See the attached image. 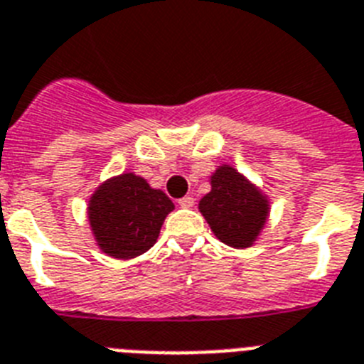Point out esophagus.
<instances>
[{
	"instance_id": "34e87169",
	"label": "esophagus",
	"mask_w": 364,
	"mask_h": 364,
	"mask_svg": "<svg viewBox=\"0 0 364 364\" xmlns=\"http://www.w3.org/2000/svg\"><path fill=\"white\" fill-rule=\"evenodd\" d=\"M193 204H195V200H193V197H182L178 200V206L180 208H193Z\"/></svg>"
}]
</instances>
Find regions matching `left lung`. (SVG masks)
<instances>
[{
  "mask_svg": "<svg viewBox=\"0 0 364 364\" xmlns=\"http://www.w3.org/2000/svg\"><path fill=\"white\" fill-rule=\"evenodd\" d=\"M210 186V193L198 200V212L213 235L232 248L252 247L269 220V197L228 164L217 166Z\"/></svg>",
  "mask_w": 364,
  "mask_h": 364,
  "instance_id": "obj_1",
  "label": "left lung"
}]
</instances>
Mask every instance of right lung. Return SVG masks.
Segmentation results:
<instances>
[{
	"mask_svg": "<svg viewBox=\"0 0 364 364\" xmlns=\"http://www.w3.org/2000/svg\"><path fill=\"white\" fill-rule=\"evenodd\" d=\"M175 204L132 171L107 178L88 198V223L95 245L116 259H132L156 243Z\"/></svg>",
	"mask_w": 364,
	"mask_h": 364,
	"instance_id": "1",
	"label": "right lung"
}]
</instances>
